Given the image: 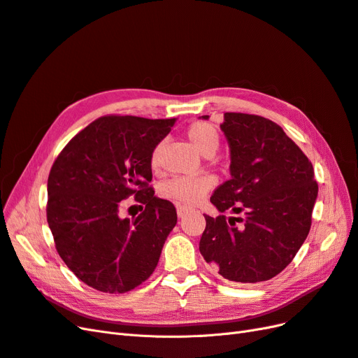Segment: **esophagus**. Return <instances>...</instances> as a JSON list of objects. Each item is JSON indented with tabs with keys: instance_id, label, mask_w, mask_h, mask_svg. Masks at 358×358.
I'll return each instance as SVG.
<instances>
[{
	"instance_id": "obj_1",
	"label": "esophagus",
	"mask_w": 358,
	"mask_h": 358,
	"mask_svg": "<svg viewBox=\"0 0 358 358\" xmlns=\"http://www.w3.org/2000/svg\"><path fill=\"white\" fill-rule=\"evenodd\" d=\"M176 212H178V216H179V218H183V216L188 215V213L191 212V208H187V206H178Z\"/></svg>"
}]
</instances>
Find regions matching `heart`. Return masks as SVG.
Returning <instances> with one entry per match:
<instances>
[{"instance_id":"b5f03b06","label":"heart","mask_w":358,"mask_h":358,"mask_svg":"<svg viewBox=\"0 0 358 358\" xmlns=\"http://www.w3.org/2000/svg\"><path fill=\"white\" fill-rule=\"evenodd\" d=\"M188 140L201 155L215 152L220 145V137L216 129L206 122L192 124L187 131ZM161 145H158L152 152V166L159 164ZM213 187V179L209 176H197V178H175L169 180L164 185V194L169 199L182 201L185 204L199 203Z\"/></svg>"}]
</instances>
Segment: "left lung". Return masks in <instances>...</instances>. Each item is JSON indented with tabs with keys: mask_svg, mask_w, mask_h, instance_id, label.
<instances>
[{
	"mask_svg": "<svg viewBox=\"0 0 358 358\" xmlns=\"http://www.w3.org/2000/svg\"><path fill=\"white\" fill-rule=\"evenodd\" d=\"M221 129L230 146L231 178L210 197L221 215H204L200 252L225 279L263 282L282 272L306 241L318 183L312 162L278 124L225 113ZM225 210L244 218L227 222Z\"/></svg>",
	"mask_w": 358,
	"mask_h": 358,
	"instance_id": "8db88e82",
	"label": "left lung"
}]
</instances>
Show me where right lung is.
Segmentation results:
<instances>
[{
  "label": "right lung",
  "mask_w": 358,
  "mask_h": 358,
  "mask_svg": "<svg viewBox=\"0 0 358 358\" xmlns=\"http://www.w3.org/2000/svg\"><path fill=\"white\" fill-rule=\"evenodd\" d=\"M175 122L103 116L76 134L53 162L48 224L59 257L86 285L127 292L155 270L178 215L148 187L150 159ZM131 195L145 209L134 220L121 219L122 200Z\"/></svg>",
  "instance_id": "1"
}]
</instances>
